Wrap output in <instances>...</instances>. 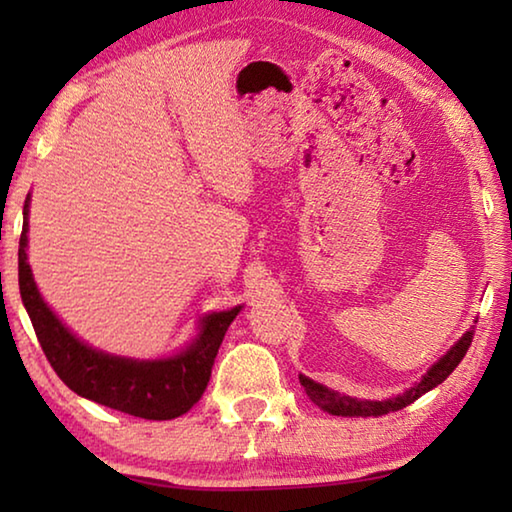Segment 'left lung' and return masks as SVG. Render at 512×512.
Returning <instances> with one entry per match:
<instances>
[{
  "instance_id": "left-lung-1",
  "label": "left lung",
  "mask_w": 512,
  "mask_h": 512,
  "mask_svg": "<svg viewBox=\"0 0 512 512\" xmlns=\"http://www.w3.org/2000/svg\"><path fill=\"white\" fill-rule=\"evenodd\" d=\"M474 339V327L467 329V332L461 336V339L456 341V345L452 350H449L443 359H438L433 366L427 370V375H424L418 384L411 386L409 391L391 397V400H381V402H370V400H354V397L348 395H339L336 391H329L327 386L323 384H316L314 379H309L305 375H300V384L305 386V393L311 402L320 409L332 413V415H361V418H368V415H386L391 411H400L404 406L413 404L418 397H422L424 393H429L431 388H436L438 384H443V381L452 375L454 368L458 363L463 361L467 348L472 345Z\"/></svg>"
}]
</instances>
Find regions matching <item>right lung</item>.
Here are the masks:
<instances>
[{"instance_id": "obj_1", "label": "right lung", "mask_w": 512, "mask_h": 512, "mask_svg": "<svg viewBox=\"0 0 512 512\" xmlns=\"http://www.w3.org/2000/svg\"><path fill=\"white\" fill-rule=\"evenodd\" d=\"M27 232L29 198L24 205L17 277H20V296L36 329L40 348L56 375L76 395L135 418L173 420L192 409L205 393L216 352L241 307L207 314L201 320L198 339L171 359L137 361L92 350L90 345L76 339L40 298L27 262Z\"/></svg>"}]
</instances>
